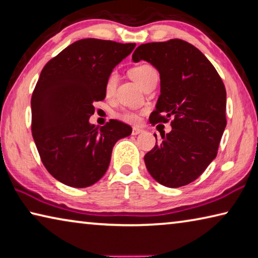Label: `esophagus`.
<instances>
[{"instance_id": "34e87169", "label": "esophagus", "mask_w": 258, "mask_h": 258, "mask_svg": "<svg viewBox=\"0 0 258 258\" xmlns=\"http://www.w3.org/2000/svg\"><path fill=\"white\" fill-rule=\"evenodd\" d=\"M141 133H143V129L136 128V126H134V128H133V135H135V136H136V135L141 134Z\"/></svg>"}]
</instances>
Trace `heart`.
Instances as JSON below:
<instances>
[{"instance_id": "1", "label": "heart", "mask_w": 258, "mask_h": 258, "mask_svg": "<svg viewBox=\"0 0 258 258\" xmlns=\"http://www.w3.org/2000/svg\"><path fill=\"white\" fill-rule=\"evenodd\" d=\"M129 76L144 89L152 81L157 79V71L150 64H137L129 70ZM116 84L117 74L115 71H112L111 74H108L105 81H104V93H105L106 97H112L114 95ZM117 117L128 122V123H136V122L139 121V115L132 111L121 112L117 114Z\"/></svg>"}]
</instances>
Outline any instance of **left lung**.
Masks as SVG:
<instances>
[{"label": "left lung", "instance_id": "left-lung-1", "mask_svg": "<svg viewBox=\"0 0 258 258\" xmlns=\"http://www.w3.org/2000/svg\"><path fill=\"white\" fill-rule=\"evenodd\" d=\"M133 60L150 62L160 72L161 95L150 122L172 130L162 135L144 157L148 172L165 187L178 188L204 172L216 154L227 125V92L213 64L182 39L138 46ZM156 138V135H154Z\"/></svg>", "mask_w": 258, "mask_h": 258}]
</instances>
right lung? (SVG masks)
Returning a JSON list of instances; mask_svg holds the SVG:
<instances>
[{
    "instance_id": "add662e5",
    "label": "right lung",
    "mask_w": 258,
    "mask_h": 258,
    "mask_svg": "<svg viewBox=\"0 0 258 258\" xmlns=\"http://www.w3.org/2000/svg\"><path fill=\"white\" fill-rule=\"evenodd\" d=\"M135 43L77 40L43 68L31 96V133L46 170L75 188L97 182L108 168L114 144L132 134L117 120L89 123L94 102L105 98L104 81Z\"/></svg>"
}]
</instances>
